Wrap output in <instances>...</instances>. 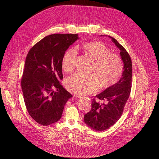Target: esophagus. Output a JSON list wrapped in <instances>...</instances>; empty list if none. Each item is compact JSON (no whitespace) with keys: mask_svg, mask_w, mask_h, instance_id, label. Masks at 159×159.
I'll return each mask as SVG.
<instances>
[{"mask_svg":"<svg viewBox=\"0 0 159 159\" xmlns=\"http://www.w3.org/2000/svg\"><path fill=\"white\" fill-rule=\"evenodd\" d=\"M78 98H83L82 97H81V96H77Z\"/></svg>","mask_w":159,"mask_h":159,"instance_id":"1","label":"esophagus"}]
</instances>
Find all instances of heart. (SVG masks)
<instances>
[{"mask_svg":"<svg viewBox=\"0 0 159 159\" xmlns=\"http://www.w3.org/2000/svg\"><path fill=\"white\" fill-rule=\"evenodd\" d=\"M86 55L95 61L91 75L77 73L70 77L66 82V86L70 92L78 95H86L100 89H105L114 85L122 73V61L120 56L111 53V50L99 41L86 43L82 45ZM77 51L70 48L64 53L62 67L67 73L75 68Z\"/></svg>","mask_w":159,"mask_h":159,"instance_id":"b5f03b06","label":"heart"}]
</instances>
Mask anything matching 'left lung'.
I'll list each match as a JSON object with an SVG mask.
<instances>
[{
  "mask_svg": "<svg viewBox=\"0 0 159 159\" xmlns=\"http://www.w3.org/2000/svg\"><path fill=\"white\" fill-rule=\"evenodd\" d=\"M108 37L120 49V55L124 63V71L120 79L117 82L95 97L104 101L105 103H100L93 98L91 111L84 115V120L87 126L97 131L109 129L118 121L123 113L131 89V57L117 40L111 37Z\"/></svg>",
  "mask_w": 159,
  "mask_h": 159,
  "instance_id": "1",
  "label": "left lung"
}]
</instances>
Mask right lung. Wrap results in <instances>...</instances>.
<instances>
[{
  "label": "right lung",
  "instance_id": "right-lung-1",
  "mask_svg": "<svg viewBox=\"0 0 159 159\" xmlns=\"http://www.w3.org/2000/svg\"><path fill=\"white\" fill-rule=\"evenodd\" d=\"M77 34L46 36L29 51L24 64L21 88L30 115L48 126L59 120L64 106L72 95L61 85L62 59Z\"/></svg>",
  "mask_w": 159,
  "mask_h": 159
}]
</instances>
